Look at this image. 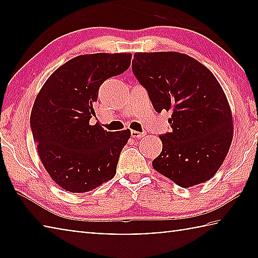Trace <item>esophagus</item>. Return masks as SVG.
I'll return each instance as SVG.
<instances>
[{
    "label": "esophagus",
    "instance_id": "34e87169",
    "mask_svg": "<svg viewBox=\"0 0 258 258\" xmlns=\"http://www.w3.org/2000/svg\"><path fill=\"white\" fill-rule=\"evenodd\" d=\"M131 135H132V138H134V139H139V138L143 137V135H145V133L138 132V131H131Z\"/></svg>",
    "mask_w": 258,
    "mask_h": 258
}]
</instances>
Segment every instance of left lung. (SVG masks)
Masks as SVG:
<instances>
[{
    "label": "left lung",
    "mask_w": 258,
    "mask_h": 258,
    "mask_svg": "<svg viewBox=\"0 0 258 258\" xmlns=\"http://www.w3.org/2000/svg\"><path fill=\"white\" fill-rule=\"evenodd\" d=\"M132 69L157 112L171 111V132L152 167L182 187L208 181L228 155L232 112L223 89L207 67L180 52H138Z\"/></svg>",
    "instance_id": "8db88e82"
}]
</instances>
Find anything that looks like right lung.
Listing matches in <instances>:
<instances>
[{
	"label": "right lung",
	"instance_id": "1",
	"mask_svg": "<svg viewBox=\"0 0 258 258\" xmlns=\"http://www.w3.org/2000/svg\"><path fill=\"white\" fill-rule=\"evenodd\" d=\"M131 58V53L75 56L52 73L36 95L30 113L34 142L45 171L63 190L89 192L115 176L131 131L108 132L90 119L100 86L124 73Z\"/></svg>",
	"mask_w": 258,
	"mask_h": 258
}]
</instances>
